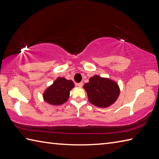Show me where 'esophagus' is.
Returning a JSON list of instances; mask_svg holds the SVG:
<instances>
[{"instance_id": "obj_1", "label": "esophagus", "mask_w": 159, "mask_h": 159, "mask_svg": "<svg viewBox=\"0 0 159 159\" xmlns=\"http://www.w3.org/2000/svg\"><path fill=\"white\" fill-rule=\"evenodd\" d=\"M76 85H77V86H79V87H81L83 85V82H80V83H77V84H76Z\"/></svg>"}]
</instances>
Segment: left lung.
Segmentation results:
<instances>
[{"label": "left lung", "mask_w": 159, "mask_h": 159, "mask_svg": "<svg viewBox=\"0 0 159 159\" xmlns=\"http://www.w3.org/2000/svg\"><path fill=\"white\" fill-rule=\"evenodd\" d=\"M89 102L98 107H107L116 102L120 94L117 84L113 80L99 76L90 78L83 86Z\"/></svg>", "instance_id": "left-lung-1"}]
</instances>
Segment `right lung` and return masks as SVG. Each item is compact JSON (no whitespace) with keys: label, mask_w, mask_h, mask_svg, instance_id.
Returning a JSON list of instances; mask_svg holds the SVG:
<instances>
[{"label":"right lung","mask_w":159,"mask_h":159,"mask_svg":"<svg viewBox=\"0 0 159 159\" xmlns=\"http://www.w3.org/2000/svg\"><path fill=\"white\" fill-rule=\"evenodd\" d=\"M74 87L72 80L59 77L43 93V99L53 105H60L66 102L69 98L70 92Z\"/></svg>","instance_id":"obj_1"}]
</instances>
